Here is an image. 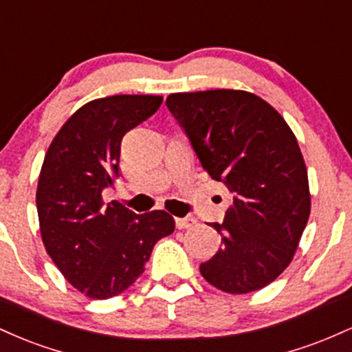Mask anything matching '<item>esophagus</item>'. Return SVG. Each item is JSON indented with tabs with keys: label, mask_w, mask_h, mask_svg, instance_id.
Returning <instances> with one entry per match:
<instances>
[{
	"label": "esophagus",
	"mask_w": 352,
	"mask_h": 352,
	"mask_svg": "<svg viewBox=\"0 0 352 352\" xmlns=\"http://www.w3.org/2000/svg\"><path fill=\"white\" fill-rule=\"evenodd\" d=\"M197 223L195 218L192 217H184V218H175V227L179 230H184V228H190L193 227V225Z\"/></svg>",
	"instance_id": "obj_1"
}]
</instances>
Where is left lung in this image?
I'll return each instance as SVG.
<instances>
[{
	"label": "left lung",
	"instance_id": "left-lung-1",
	"mask_svg": "<svg viewBox=\"0 0 352 352\" xmlns=\"http://www.w3.org/2000/svg\"><path fill=\"white\" fill-rule=\"evenodd\" d=\"M167 107L187 132L213 180L233 193L223 246L200 265L210 285L230 294L265 288L292 263L308 223V170L296 137L280 112L236 89L177 92Z\"/></svg>",
	"mask_w": 352,
	"mask_h": 352
}]
</instances>
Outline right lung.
I'll list each match as a JSON object with an SVG mask.
<instances>
[{
  "label": "right lung",
  "instance_id": "right-lung-1",
  "mask_svg": "<svg viewBox=\"0 0 352 352\" xmlns=\"http://www.w3.org/2000/svg\"><path fill=\"white\" fill-rule=\"evenodd\" d=\"M162 100L144 94L91 100L64 122L44 157L36 190L44 248L63 276L92 300L134 285L153 245L175 230L164 210L137 215L119 201H102V190L119 177L122 137Z\"/></svg>",
  "mask_w": 352,
  "mask_h": 352
}]
</instances>
